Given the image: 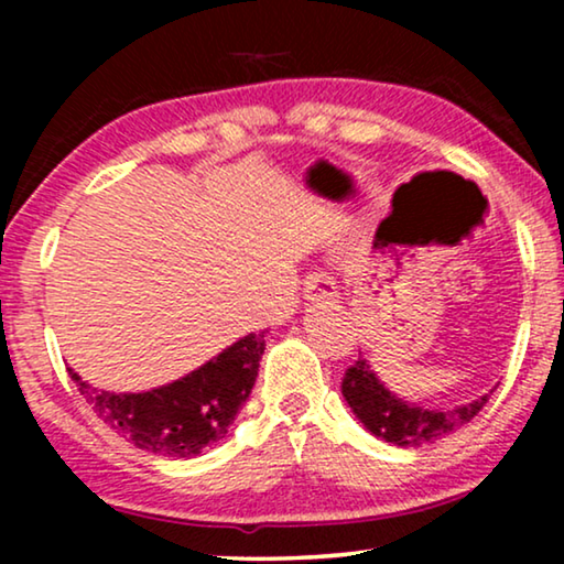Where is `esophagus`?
<instances>
[{"label": "esophagus", "mask_w": 564, "mask_h": 564, "mask_svg": "<svg viewBox=\"0 0 564 564\" xmlns=\"http://www.w3.org/2000/svg\"><path fill=\"white\" fill-rule=\"evenodd\" d=\"M303 292H305V300H336L338 297L336 282L323 272L307 274L303 280Z\"/></svg>", "instance_id": "obj_1"}]
</instances>
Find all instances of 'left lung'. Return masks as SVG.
Masks as SVG:
<instances>
[{
	"label": "left lung",
	"mask_w": 564,
	"mask_h": 564,
	"mask_svg": "<svg viewBox=\"0 0 564 564\" xmlns=\"http://www.w3.org/2000/svg\"><path fill=\"white\" fill-rule=\"evenodd\" d=\"M341 392L354 415L365 423V429L395 446L434 444L436 438L449 436L452 431H457L465 426V423L473 421L492 395L490 390L485 392L482 398L473 400V403L454 408V411H429V408L411 405L405 403V400L392 395V392L377 380L372 367H369V361L361 357V354L359 359L346 369Z\"/></svg>",
	"instance_id": "1"
}]
</instances>
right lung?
<instances>
[{
    "label": "right lung",
    "instance_id": "right-lung-1",
    "mask_svg": "<svg viewBox=\"0 0 564 564\" xmlns=\"http://www.w3.org/2000/svg\"><path fill=\"white\" fill-rule=\"evenodd\" d=\"M264 346V330L249 334L182 380L149 392H107L82 382L74 369L68 375L91 411L138 449L197 457L228 434L257 382Z\"/></svg>",
    "mask_w": 564,
    "mask_h": 564
}]
</instances>
